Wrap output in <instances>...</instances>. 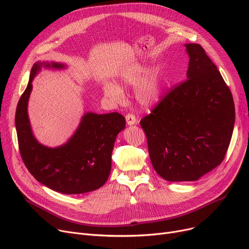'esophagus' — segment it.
I'll list each match as a JSON object with an SVG mask.
<instances>
[{
  "mask_svg": "<svg viewBox=\"0 0 249 249\" xmlns=\"http://www.w3.org/2000/svg\"><path fill=\"white\" fill-rule=\"evenodd\" d=\"M125 119H126L127 125H129V126H132V125L138 123L137 118H136L135 115H133V114H127V115L125 116Z\"/></svg>",
  "mask_w": 249,
  "mask_h": 249,
  "instance_id": "1",
  "label": "esophagus"
}]
</instances>
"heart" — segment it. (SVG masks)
<instances>
[{
    "label": "heart",
    "instance_id": "obj_1",
    "mask_svg": "<svg viewBox=\"0 0 249 249\" xmlns=\"http://www.w3.org/2000/svg\"><path fill=\"white\" fill-rule=\"evenodd\" d=\"M146 68L141 64H134L122 71L119 81L125 86H135L134 95L137 102L144 107H150L158 104L161 98V86L158 72L150 71L145 73ZM103 91L110 101L122 103L125 99L124 90L120 86L113 82H105Z\"/></svg>",
    "mask_w": 249,
    "mask_h": 249
}]
</instances>
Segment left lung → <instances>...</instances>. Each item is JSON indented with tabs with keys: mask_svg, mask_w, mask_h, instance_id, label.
I'll use <instances>...</instances> for the list:
<instances>
[{
	"mask_svg": "<svg viewBox=\"0 0 249 249\" xmlns=\"http://www.w3.org/2000/svg\"><path fill=\"white\" fill-rule=\"evenodd\" d=\"M187 80L140 121L155 172L168 181H193L223 161L235 122L232 94L199 44H185Z\"/></svg>",
	"mask_w": 249,
	"mask_h": 249,
	"instance_id": "obj_1",
	"label": "left lung"
}]
</instances>
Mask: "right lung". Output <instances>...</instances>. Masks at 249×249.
Masks as SVG:
<instances>
[{
	"mask_svg": "<svg viewBox=\"0 0 249 249\" xmlns=\"http://www.w3.org/2000/svg\"><path fill=\"white\" fill-rule=\"evenodd\" d=\"M64 70L61 62L38 61L32 67L29 83L16 109L15 125L22 160L29 173L55 192L77 195L98 190L107 181L117 135L126 126L119 113L87 112L74 133L62 145L48 147L33 134L28 101L34 77L42 69Z\"/></svg>",
	"mask_w": 249,
	"mask_h": 249,
	"instance_id": "obj_1",
	"label": "right lung"
}]
</instances>
